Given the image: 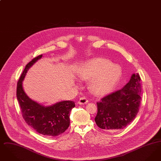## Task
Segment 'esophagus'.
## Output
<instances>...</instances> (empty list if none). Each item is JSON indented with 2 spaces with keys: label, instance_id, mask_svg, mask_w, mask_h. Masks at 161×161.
Listing matches in <instances>:
<instances>
[{
  "label": "esophagus",
  "instance_id": "1",
  "mask_svg": "<svg viewBox=\"0 0 161 161\" xmlns=\"http://www.w3.org/2000/svg\"><path fill=\"white\" fill-rule=\"evenodd\" d=\"M88 103V100H87V98L86 97H81L80 98L78 101V104H80V105H82V104H87Z\"/></svg>",
  "mask_w": 161,
  "mask_h": 161
}]
</instances>
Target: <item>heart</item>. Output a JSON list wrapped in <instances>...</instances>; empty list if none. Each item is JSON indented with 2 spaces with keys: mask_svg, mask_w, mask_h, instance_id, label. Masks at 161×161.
Instances as JSON below:
<instances>
[{
  "mask_svg": "<svg viewBox=\"0 0 161 161\" xmlns=\"http://www.w3.org/2000/svg\"><path fill=\"white\" fill-rule=\"evenodd\" d=\"M78 75L90 80L92 91L98 95L111 92L118 83L121 75L119 68L103 58H95L85 61L80 66Z\"/></svg>",
  "mask_w": 161,
  "mask_h": 161,
  "instance_id": "heart-1",
  "label": "heart"
}]
</instances>
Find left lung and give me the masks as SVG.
Masks as SVG:
<instances>
[{
  "label": "left lung",
  "mask_w": 161,
  "mask_h": 161,
  "mask_svg": "<svg viewBox=\"0 0 161 161\" xmlns=\"http://www.w3.org/2000/svg\"><path fill=\"white\" fill-rule=\"evenodd\" d=\"M141 78L133 74L121 90L114 92L97 103L95 121L102 129L108 131L125 128L136 117L141 103Z\"/></svg>",
  "instance_id": "left-lung-1"
}]
</instances>
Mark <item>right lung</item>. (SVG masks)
Listing matches in <instances>:
<instances>
[{"label":"right lung","mask_w":161,"mask_h":161,"mask_svg":"<svg viewBox=\"0 0 161 161\" xmlns=\"http://www.w3.org/2000/svg\"><path fill=\"white\" fill-rule=\"evenodd\" d=\"M42 57L39 55L26 65L17 83V99L26 124L38 133L53 137L64 133L69 127L70 112L75 104L72 101H62L45 106L26 95L23 89V80L28 70Z\"/></svg>","instance_id":"obj_1"}]
</instances>
